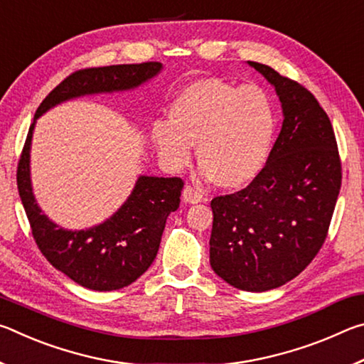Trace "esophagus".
Here are the masks:
<instances>
[{"label":"esophagus","mask_w":364,"mask_h":364,"mask_svg":"<svg viewBox=\"0 0 364 364\" xmlns=\"http://www.w3.org/2000/svg\"><path fill=\"white\" fill-rule=\"evenodd\" d=\"M183 199L184 202H189V204H197V202L204 200V196H202L200 191L194 189L193 186H186L183 189Z\"/></svg>","instance_id":"34e87169"}]
</instances>
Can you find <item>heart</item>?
I'll list each match as a JSON object with an SVG mask.
<instances>
[{"mask_svg": "<svg viewBox=\"0 0 364 364\" xmlns=\"http://www.w3.org/2000/svg\"><path fill=\"white\" fill-rule=\"evenodd\" d=\"M278 114L267 91L221 78H202L180 91L168 123L152 127L159 157L171 170L186 167L197 144L202 175L226 189L247 186L273 149Z\"/></svg>", "mask_w": 364, "mask_h": 364, "instance_id": "heart-1", "label": "heart"}]
</instances>
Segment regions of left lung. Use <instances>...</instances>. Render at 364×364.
<instances>
[{"mask_svg": "<svg viewBox=\"0 0 364 364\" xmlns=\"http://www.w3.org/2000/svg\"><path fill=\"white\" fill-rule=\"evenodd\" d=\"M279 96L282 128L262 173L213 197L210 264L232 287L264 292L299 276L328 236L342 164L331 120L304 85L252 63Z\"/></svg>", "mask_w": 364, "mask_h": 364, "instance_id": "left-lung-1", "label": "left lung"}]
</instances>
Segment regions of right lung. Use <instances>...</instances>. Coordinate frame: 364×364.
Returning a JSON list of instances; mask_svg holds the SVG:
<instances>
[{"mask_svg": "<svg viewBox=\"0 0 364 364\" xmlns=\"http://www.w3.org/2000/svg\"><path fill=\"white\" fill-rule=\"evenodd\" d=\"M160 63L91 67L70 73L49 93L35 119L72 97L133 90L156 77ZM35 120L17 165V188L36 245L54 268L93 291H117L136 281L157 255L168 215L180 207L181 178L139 176L132 196L95 228L69 231L53 223L36 204L30 183V144Z\"/></svg>", "mask_w": 364, "mask_h": 364, "instance_id": "right-lung-1", "label": "right lung"}]
</instances>
